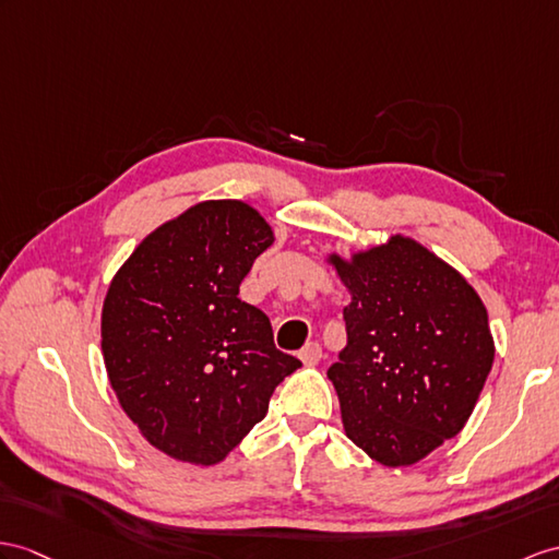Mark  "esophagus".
Segmentation results:
<instances>
[{"label":"esophagus","mask_w":559,"mask_h":559,"mask_svg":"<svg viewBox=\"0 0 559 559\" xmlns=\"http://www.w3.org/2000/svg\"><path fill=\"white\" fill-rule=\"evenodd\" d=\"M298 358H301L304 365H318L322 358V346L318 342H308L298 353Z\"/></svg>","instance_id":"1"}]
</instances>
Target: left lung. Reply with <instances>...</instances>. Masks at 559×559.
<instances>
[{
	"mask_svg": "<svg viewBox=\"0 0 559 559\" xmlns=\"http://www.w3.org/2000/svg\"><path fill=\"white\" fill-rule=\"evenodd\" d=\"M350 292L346 348L326 377L346 437L386 467L415 465L469 419L493 365L488 312L467 280L415 239L332 255Z\"/></svg>",
	"mask_w": 559,
	"mask_h": 559,
	"instance_id": "obj_1",
	"label": "left lung"
}]
</instances>
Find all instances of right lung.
<instances>
[{
	"mask_svg": "<svg viewBox=\"0 0 559 559\" xmlns=\"http://www.w3.org/2000/svg\"><path fill=\"white\" fill-rule=\"evenodd\" d=\"M275 241L243 201H203L154 229L108 287L102 350L122 411L175 460L215 465L301 360L275 348L239 284Z\"/></svg>",
	"mask_w": 559,
	"mask_h": 559,
	"instance_id": "obj_1",
	"label": "right lung"
}]
</instances>
